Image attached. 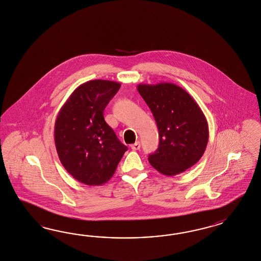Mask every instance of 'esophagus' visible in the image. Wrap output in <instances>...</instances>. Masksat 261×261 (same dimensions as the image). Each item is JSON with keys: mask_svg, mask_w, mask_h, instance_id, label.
<instances>
[{"mask_svg": "<svg viewBox=\"0 0 261 261\" xmlns=\"http://www.w3.org/2000/svg\"><path fill=\"white\" fill-rule=\"evenodd\" d=\"M140 147H141L140 142H136L131 145V148H132L133 150H139V149H140Z\"/></svg>", "mask_w": 261, "mask_h": 261, "instance_id": "34e87169", "label": "esophagus"}]
</instances>
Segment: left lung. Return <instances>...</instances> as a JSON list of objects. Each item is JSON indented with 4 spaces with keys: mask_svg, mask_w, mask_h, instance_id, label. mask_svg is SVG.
<instances>
[{
    "mask_svg": "<svg viewBox=\"0 0 261 261\" xmlns=\"http://www.w3.org/2000/svg\"><path fill=\"white\" fill-rule=\"evenodd\" d=\"M138 92L150 108L160 143L148 161L160 173L174 176L194 166L208 141L205 115L193 97L173 83L139 84Z\"/></svg>",
    "mask_w": 261,
    "mask_h": 261,
    "instance_id": "obj_1",
    "label": "left lung"
}]
</instances>
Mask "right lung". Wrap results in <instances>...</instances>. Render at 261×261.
<instances>
[{
  "label": "right lung",
  "mask_w": 261,
  "mask_h": 261,
  "mask_svg": "<svg viewBox=\"0 0 261 261\" xmlns=\"http://www.w3.org/2000/svg\"><path fill=\"white\" fill-rule=\"evenodd\" d=\"M120 83L95 79L76 88L59 110L55 142L65 169L79 182L101 186L116 172L127 146L103 117Z\"/></svg>",
  "instance_id": "add662e5"
}]
</instances>
